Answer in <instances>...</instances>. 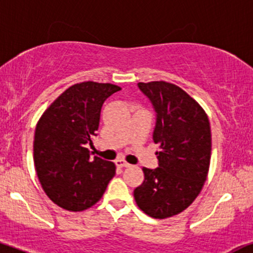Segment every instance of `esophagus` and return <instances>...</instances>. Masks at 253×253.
<instances>
[{"label":"esophagus","mask_w":253,"mask_h":253,"mask_svg":"<svg viewBox=\"0 0 253 253\" xmlns=\"http://www.w3.org/2000/svg\"><path fill=\"white\" fill-rule=\"evenodd\" d=\"M115 163H116V166H118L119 168H127V167H129V166H131L129 163H127L125 160H121V158H120V160H116Z\"/></svg>","instance_id":"1"}]
</instances>
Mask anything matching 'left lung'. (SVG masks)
Returning a JSON list of instances; mask_svg holds the SVG:
<instances>
[{
    "label": "left lung",
    "mask_w": 253,
    "mask_h": 253,
    "mask_svg": "<svg viewBox=\"0 0 253 253\" xmlns=\"http://www.w3.org/2000/svg\"><path fill=\"white\" fill-rule=\"evenodd\" d=\"M156 113L152 139L160 144L158 167L143 168L134 190L137 205L154 218L184 211L197 198L210 166L211 131L207 114L179 86L166 82L138 83Z\"/></svg>",
    "instance_id": "1"
}]
</instances>
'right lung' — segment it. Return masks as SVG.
Listing matches in <instances>:
<instances>
[{"label": "right lung", "instance_id": "1", "mask_svg": "<svg viewBox=\"0 0 253 253\" xmlns=\"http://www.w3.org/2000/svg\"><path fill=\"white\" fill-rule=\"evenodd\" d=\"M121 88L84 82L68 87L44 112L36 126L33 160L46 196L63 209L83 211L92 207L115 175V165L91 157L104 101Z\"/></svg>", "mask_w": 253, "mask_h": 253}]
</instances>
